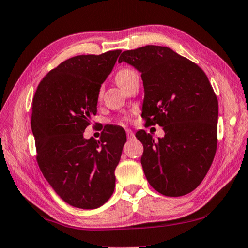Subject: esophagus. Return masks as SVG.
I'll return each mask as SVG.
<instances>
[{
	"instance_id": "obj_1",
	"label": "esophagus",
	"mask_w": 248,
	"mask_h": 248,
	"mask_svg": "<svg viewBox=\"0 0 248 248\" xmlns=\"http://www.w3.org/2000/svg\"><path fill=\"white\" fill-rule=\"evenodd\" d=\"M125 132H127V137H128V139H129V140H131V139H133V138H134V133H133L132 130H129V129H127V130H125Z\"/></svg>"
}]
</instances>
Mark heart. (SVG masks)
<instances>
[{
  "label": "heart",
  "mask_w": 248,
  "mask_h": 248,
  "mask_svg": "<svg viewBox=\"0 0 248 248\" xmlns=\"http://www.w3.org/2000/svg\"><path fill=\"white\" fill-rule=\"evenodd\" d=\"M137 73L136 71H133L132 69H128V68H124V69H120L118 73L116 74V82L118 83V85L120 88H124L125 84H127L130 80H131L133 77H136ZM128 118H124L121 119V121H127Z\"/></svg>",
  "instance_id": "1"
}]
</instances>
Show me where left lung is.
<instances>
[{"label":"left lung","instance_id":"left-lung-1","mask_svg":"<svg viewBox=\"0 0 248 248\" xmlns=\"http://www.w3.org/2000/svg\"><path fill=\"white\" fill-rule=\"evenodd\" d=\"M141 73L142 117L159 124L164 138L136 133L144 152L141 164L148 183L165 196L186 195L200 186L217 150L218 100L200 66L166 46H146L121 53Z\"/></svg>","mask_w":248,"mask_h":248}]
</instances>
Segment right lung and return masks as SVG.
<instances>
[{
    "label": "right lung",
    "instance_id": "1",
    "mask_svg": "<svg viewBox=\"0 0 248 248\" xmlns=\"http://www.w3.org/2000/svg\"><path fill=\"white\" fill-rule=\"evenodd\" d=\"M120 53L62 62L41 80L32 100L31 129L39 167L56 194L77 208H98L115 190V169L127 141L124 130L104 128L98 141L84 139L83 132L96 115L101 85Z\"/></svg>",
    "mask_w": 248,
    "mask_h": 248
}]
</instances>
